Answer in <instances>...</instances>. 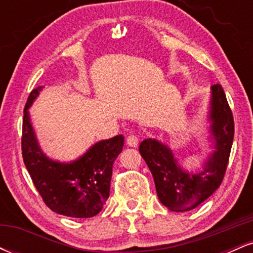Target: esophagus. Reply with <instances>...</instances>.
I'll return each mask as SVG.
<instances>
[{"instance_id": "34e87169", "label": "esophagus", "mask_w": 253, "mask_h": 253, "mask_svg": "<svg viewBox=\"0 0 253 253\" xmlns=\"http://www.w3.org/2000/svg\"><path fill=\"white\" fill-rule=\"evenodd\" d=\"M126 141H127V145H128V146L135 147V146H138L139 141H140V136L134 134V133H130V134L127 135Z\"/></svg>"}]
</instances>
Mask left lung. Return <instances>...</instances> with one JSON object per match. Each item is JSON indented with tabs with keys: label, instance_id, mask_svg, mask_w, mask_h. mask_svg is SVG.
Returning <instances> with one entry per match:
<instances>
[{
	"label": "left lung",
	"instance_id": "1",
	"mask_svg": "<svg viewBox=\"0 0 253 253\" xmlns=\"http://www.w3.org/2000/svg\"><path fill=\"white\" fill-rule=\"evenodd\" d=\"M215 151L201 172L193 175L181 169L167 145L156 139L141 141L139 152L155 179L157 195L170 211H187L207 200L221 184L228 165L234 136V121L225 91L211 85V117Z\"/></svg>",
	"mask_w": 253,
	"mask_h": 253
}]
</instances>
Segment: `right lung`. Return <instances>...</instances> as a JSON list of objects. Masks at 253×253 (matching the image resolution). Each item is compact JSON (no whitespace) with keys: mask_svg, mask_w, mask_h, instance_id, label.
<instances>
[{"mask_svg":"<svg viewBox=\"0 0 253 253\" xmlns=\"http://www.w3.org/2000/svg\"><path fill=\"white\" fill-rule=\"evenodd\" d=\"M42 86L31 91L22 121L21 150L33 184L51 211L65 216L91 217L109 197L113 164L124 146V135L102 140L70 164L48 159L38 146L28 108Z\"/></svg>","mask_w":253,"mask_h":253,"instance_id":"right-lung-1","label":"right lung"}]
</instances>
